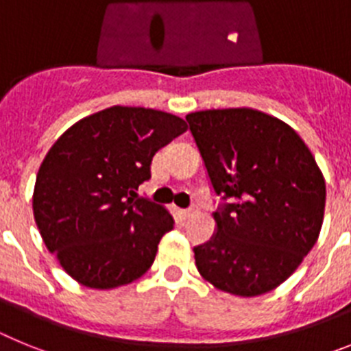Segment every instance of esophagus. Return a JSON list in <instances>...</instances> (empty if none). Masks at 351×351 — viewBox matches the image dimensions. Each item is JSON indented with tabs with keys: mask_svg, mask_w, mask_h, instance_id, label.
Returning a JSON list of instances; mask_svg holds the SVG:
<instances>
[{
	"mask_svg": "<svg viewBox=\"0 0 351 351\" xmlns=\"http://www.w3.org/2000/svg\"><path fill=\"white\" fill-rule=\"evenodd\" d=\"M197 210H198L197 204H191V207H188V209L182 210V216H184V218H191V216H195V214H197Z\"/></svg>",
	"mask_w": 351,
	"mask_h": 351,
	"instance_id": "esophagus-1",
	"label": "esophagus"
}]
</instances>
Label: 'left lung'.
Segmentation results:
<instances>
[{"label":"left lung","instance_id":"obj_1","mask_svg":"<svg viewBox=\"0 0 351 351\" xmlns=\"http://www.w3.org/2000/svg\"><path fill=\"white\" fill-rule=\"evenodd\" d=\"M214 193L216 232L195 246L204 280L232 295L274 290L320 235L325 181L302 138L253 108L186 116Z\"/></svg>","mask_w":351,"mask_h":351}]
</instances>
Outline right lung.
I'll use <instances>...</instances> for the list:
<instances>
[{
    "instance_id": "right-lung-1",
    "label": "right lung",
    "mask_w": 351,
    "mask_h": 351,
    "mask_svg": "<svg viewBox=\"0 0 351 351\" xmlns=\"http://www.w3.org/2000/svg\"><path fill=\"white\" fill-rule=\"evenodd\" d=\"M186 128L169 112L116 105L80 119L49 149L33 214L47 250L73 280L110 290L153 265L173 218L137 190L151 179L158 149Z\"/></svg>"
}]
</instances>
